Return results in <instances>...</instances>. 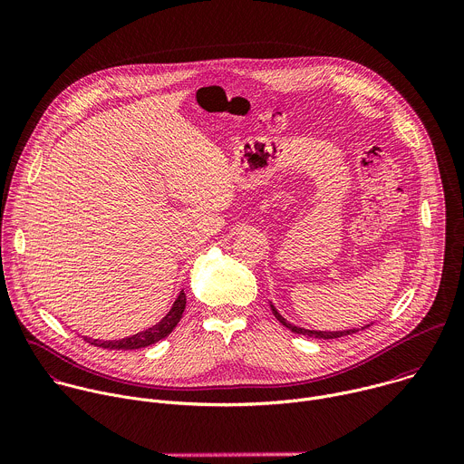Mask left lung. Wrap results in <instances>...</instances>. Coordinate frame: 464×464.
I'll return each instance as SVG.
<instances>
[{
    "instance_id": "1",
    "label": "left lung",
    "mask_w": 464,
    "mask_h": 464,
    "mask_svg": "<svg viewBox=\"0 0 464 464\" xmlns=\"http://www.w3.org/2000/svg\"><path fill=\"white\" fill-rule=\"evenodd\" d=\"M270 306H272V312H274V315L286 326V328H290L292 333H295V334H303V336H308V338H317V340H334V338H342V336H349V334H354V333H358V330H363V328H367V326H371V324H365V326H362V328H349V330H336V333H323V330H308V328H303V326H295V324H292L290 321H286L279 312H277V308L270 303Z\"/></svg>"
}]
</instances>
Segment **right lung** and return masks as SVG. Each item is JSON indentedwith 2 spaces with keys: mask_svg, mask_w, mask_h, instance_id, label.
Segmentation results:
<instances>
[{
  "mask_svg": "<svg viewBox=\"0 0 464 464\" xmlns=\"http://www.w3.org/2000/svg\"><path fill=\"white\" fill-rule=\"evenodd\" d=\"M185 303H187V297L181 290L179 295L176 297L172 308L169 310V314L158 324L143 330V333H138L134 336H128L122 340H111V342H102V340H93V338H84V342H88L90 345H95V347L110 349V351H134V349L149 347V345L158 343L160 340L167 338L172 333L174 326L179 323V319L183 315Z\"/></svg>",
  "mask_w": 464,
  "mask_h": 464,
  "instance_id": "add662e5",
  "label": "right lung"
}]
</instances>
